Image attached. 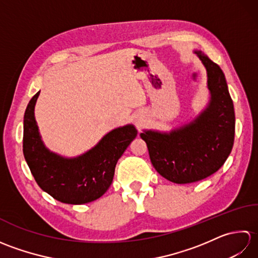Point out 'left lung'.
Instances as JSON below:
<instances>
[{
	"label": "left lung",
	"instance_id": "obj_1",
	"mask_svg": "<svg viewBox=\"0 0 258 258\" xmlns=\"http://www.w3.org/2000/svg\"><path fill=\"white\" fill-rule=\"evenodd\" d=\"M195 53L207 70L212 98L206 111L169 134L141 133L157 173L176 184L194 183L217 172L234 144L235 113L225 75L205 54Z\"/></svg>",
	"mask_w": 258,
	"mask_h": 258
}]
</instances>
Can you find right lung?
I'll list each match as a JSON object with an SVG mask.
<instances>
[{
	"instance_id": "obj_1",
	"label": "right lung",
	"mask_w": 258,
	"mask_h": 258,
	"mask_svg": "<svg viewBox=\"0 0 258 258\" xmlns=\"http://www.w3.org/2000/svg\"><path fill=\"white\" fill-rule=\"evenodd\" d=\"M40 92L31 98L24 114L23 154L37 185L67 204H85L97 200L108 189L118 158L138 131L126 125L109 132L94 149L73 160L59 157L43 145L34 118Z\"/></svg>"
}]
</instances>
